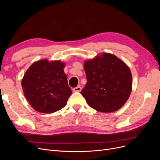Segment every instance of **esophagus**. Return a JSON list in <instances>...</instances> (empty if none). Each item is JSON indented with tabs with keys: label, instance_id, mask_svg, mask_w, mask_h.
Here are the masks:
<instances>
[{
	"label": "esophagus",
	"instance_id": "34e87169",
	"mask_svg": "<svg viewBox=\"0 0 160 160\" xmlns=\"http://www.w3.org/2000/svg\"><path fill=\"white\" fill-rule=\"evenodd\" d=\"M81 91V88L80 86H77L76 88H73V91L74 92H79Z\"/></svg>",
	"mask_w": 160,
	"mask_h": 160
}]
</instances>
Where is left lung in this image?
Masks as SVG:
<instances>
[{"label":"left lung","mask_w":160,"mask_h":160,"mask_svg":"<svg viewBox=\"0 0 160 160\" xmlns=\"http://www.w3.org/2000/svg\"><path fill=\"white\" fill-rule=\"evenodd\" d=\"M87 83L81 91L94 109L109 113L120 109L132 92V76L128 65L116 56L102 53L85 61Z\"/></svg>","instance_id":"left-lung-1"}]
</instances>
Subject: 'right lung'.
<instances>
[{"label":"right lung","instance_id":"right-lung-1","mask_svg":"<svg viewBox=\"0 0 160 160\" xmlns=\"http://www.w3.org/2000/svg\"><path fill=\"white\" fill-rule=\"evenodd\" d=\"M64 62L42 59L27 69L22 80L27 100L38 112L49 113L63 108L72 94L64 72Z\"/></svg>","mask_w":160,"mask_h":160}]
</instances>
